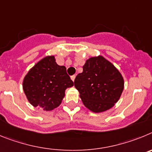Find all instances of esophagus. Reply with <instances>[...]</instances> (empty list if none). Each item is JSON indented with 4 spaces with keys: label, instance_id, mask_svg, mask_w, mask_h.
Masks as SVG:
<instances>
[{
    "label": "esophagus",
    "instance_id": "34e87169",
    "mask_svg": "<svg viewBox=\"0 0 152 152\" xmlns=\"http://www.w3.org/2000/svg\"><path fill=\"white\" fill-rule=\"evenodd\" d=\"M75 78H76V76H75V75H73V76H71V79H72L73 82H74V80H75Z\"/></svg>",
    "mask_w": 152,
    "mask_h": 152
}]
</instances>
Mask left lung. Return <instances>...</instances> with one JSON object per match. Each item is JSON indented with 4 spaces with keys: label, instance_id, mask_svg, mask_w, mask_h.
Masks as SVG:
<instances>
[{
    "label": "left lung",
    "instance_id": "1",
    "mask_svg": "<svg viewBox=\"0 0 152 152\" xmlns=\"http://www.w3.org/2000/svg\"><path fill=\"white\" fill-rule=\"evenodd\" d=\"M83 73L76 76L75 88L86 108L102 113L113 107L124 88V79L120 71L102 55L88 58Z\"/></svg>",
    "mask_w": 152,
    "mask_h": 152
}]
</instances>
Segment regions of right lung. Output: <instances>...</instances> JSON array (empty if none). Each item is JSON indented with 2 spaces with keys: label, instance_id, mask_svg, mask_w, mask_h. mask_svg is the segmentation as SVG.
I'll return each instance as SVG.
<instances>
[{
  "label": "right lung",
  "instance_id": "1",
  "mask_svg": "<svg viewBox=\"0 0 152 152\" xmlns=\"http://www.w3.org/2000/svg\"><path fill=\"white\" fill-rule=\"evenodd\" d=\"M73 82L64 66L56 63L54 55H48L38 61L25 76L23 89L27 100L35 107L50 111L61 105L67 88Z\"/></svg>",
  "mask_w": 152,
  "mask_h": 152
}]
</instances>
